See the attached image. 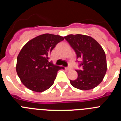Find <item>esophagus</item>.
Returning <instances> with one entry per match:
<instances>
[{"label":"esophagus","mask_w":121,"mask_h":121,"mask_svg":"<svg viewBox=\"0 0 121 121\" xmlns=\"http://www.w3.org/2000/svg\"><path fill=\"white\" fill-rule=\"evenodd\" d=\"M65 69L67 70H68V71H70V70H71V67H67V68H65Z\"/></svg>","instance_id":"1"}]
</instances>
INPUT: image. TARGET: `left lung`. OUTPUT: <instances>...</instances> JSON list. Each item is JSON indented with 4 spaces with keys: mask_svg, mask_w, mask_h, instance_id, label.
<instances>
[{
    "mask_svg": "<svg viewBox=\"0 0 121 121\" xmlns=\"http://www.w3.org/2000/svg\"><path fill=\"white\" fill-rule=\"evenodd\" d=\"M76 53L77 58L81 59V70H76L78 78L70 80L74 88L88 90L98 86L106 73L107 60L104 50L96 40L90 36L83 35H69L64 37Z\"/></svg>",
    "mask_w": 121,
    "mask_h": 121,
    "instance_id": "obj_1",
    "label": "left lung"
}]
</instances>
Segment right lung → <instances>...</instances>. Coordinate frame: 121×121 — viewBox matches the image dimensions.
<instances>
[{"label":"right lung","instance_id":"right-lung-1","mask_svg":"<svg viewBox=\"0 0 121 121\" xmlns=\"http://www.w3.org/2000/svg\"><path fill=\"white\" fill-rule=\"evenodd\" d=\"M64 37L43 34L25 45L17 58L16 71L22 84L36 92H42L54 84L57 71L63 67L48 61L49 55Z\"/></svg>","mask_w":121,"mask_h":121}]
</instances>
